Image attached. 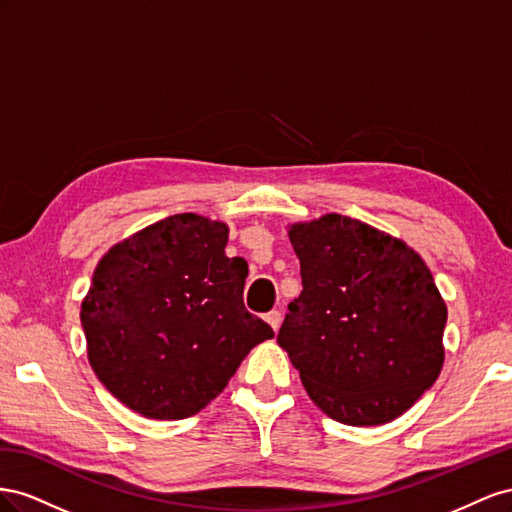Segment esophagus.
<instances>
[{"label":"esophagus","mask_w":512,"mask_h":512,"mask_svg":"<svg viewBox=\"0 0 512 512\" xmlns=\"http://www.w3.org/2000/svg\"><path fill=\"white\" fill-rule=\"evenodd\" d=\"M266 321L272 326V330H279V326H281V311L274 309V311L266 313Z\"/></svg>","instance_id":"esophagus-1"}]
</instances>
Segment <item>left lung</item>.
Listing matches in <instances>:
<instances>
[{
    "label": "left lung",
    "instance_id": "left-lung-1",
    "mask_svg": "<svg viewBox=\"0 0 512 512\" xmlns=\"http://www.w3.org/2000/svg\"><path fill=\"white\" fill-rule=\"evenodd\" d=\"M302 291L279 345L321 412L352 427L401 416L444 364L446 304L416 251L341 214L289 229Z\"/></svg>",
    "mask_w": 512,
    "mask_h": 512
}]
</instances>
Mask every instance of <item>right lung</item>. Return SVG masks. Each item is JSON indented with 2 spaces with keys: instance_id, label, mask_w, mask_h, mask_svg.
Instances as JSON below:
<instances>
[{
  "instance_id": "1",
  "label": "right lung",
  "mask_w": 512,
  "mask_h": 512,
  "mask_svg": "<svg viewBox=\"0 0 512 512\" xmlns=\"http://www.w3.org/2000/svg\"><path fill=\"white\" fill-rule=\"evenodd\" d=\"M225 223L173 214L115 244L81 304L92 369L154 420L203 410L251 349L274 337L244 306L248 266L227 257Z\"/></svg>"
}]
</instances>
